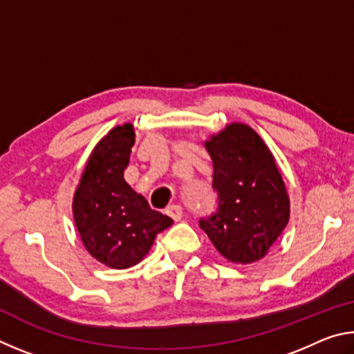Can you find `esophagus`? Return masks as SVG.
Here are the masks:
<instances>
[{"mask_svg": "<svg viewBox=\"0 0 354 354\" xmlns=\"http://www.w3.org/2000/svg\"><path fill=\"white\" fill-rule=\"evenodd\" d=\"M167 215H170V217L175 220V221H178V220H181L183 218V207L179 206V205H171V206H169L167 207Z\"/></svg>", "mask_w": 354, "mask_h": 354, "instance_id": "34e87169", "label": "esophagus"}]
</instances>
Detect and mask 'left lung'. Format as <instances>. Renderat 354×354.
<instances>
[{"label":"left lung","mask_w":354,"mask_h":354,"mask_svg":"<svg viewBox=\"0 0 354 354\" xmlns=\"http://www.w3.org/2000/svg\"><path fill=\"white\" fill-rule=\"evenodd\" d=\"M205 145L217 209L200 218V227L227 261H259L284 231L290 209L270 149L242 123L227 124Z\"/></svg>","instance_id":"1"}]
</instances>
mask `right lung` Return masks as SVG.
I'll return each mask as SVG.
<instances>
[{
    "mask_svg": "<svg viewBox=\"0 0 354 354\" xmlns=\"http://www.w3.org/2000/svg\"><path fill=\"white\" fill-rule=\"evenodd\" d=\"M134 143L131 123L103 137L87 160L73 198L75 223L84 247L112 268L140 262L156 236L173 223L124 181Z\"/></svg>",
    "mask_w": 354,
    "mask_h": 354,
    "instance_id": "right-lung-1",
    "label": "right lung"
}]
</instances>
